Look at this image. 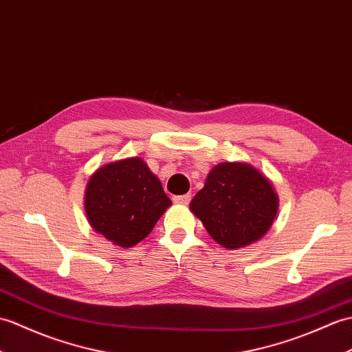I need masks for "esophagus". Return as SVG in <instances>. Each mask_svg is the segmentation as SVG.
<instances>
[{"instance_id":"1","label":"esophagus","mask_w":352,"mask_h":352,"mask_svg":"<svg viewBox=\"0 0 352 352\" xmlns=\"http://www.w3.org/2000/svg\"><path fill=\"white\" fill-rule=\"evenodd\" d=\"M174 202H175V204H182V206H187V204L190 202V195L174 196Z\"/></svg>"}]
</instances>
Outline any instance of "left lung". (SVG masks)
Listing matches in <instances>:
<instances>
[{
	"mask_svg": "<svg viewBox=\"0 0 352 352\" xmlns=\"http://www.w3.org/2000/svg\"><path fill=\"white\" fill-rule=\"evenodd\" d=\"M279 198L272 182L248 162H222L210 170L190 211L217 244L235 250L263 239Z\"/></svg>",
	"mask_w": 352,
	"mask_h": 352,
	"instance_id": "8db88e82",
	"label": "left lung"
}]
</instances>
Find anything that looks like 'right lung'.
I'll list each match as a JSON object with an SVG mask.
<instances>
[{
  "mask_svg": "<svg viewBox=\"0 0 352 352\" xmlns=\"http://www.w3.org/2000/svg\"><path fill=\"white\" fill-rule=\"evenodd\" d=\"M173 206L141 157L103 165L89 177L84 207L89 226L113 246L133 248Z\"/></svg>",
  "mask_w": 352,
  "mask_h": 352,
  "instance_id": "add662e5",
  "label": "right lung"
}]
</instances>
